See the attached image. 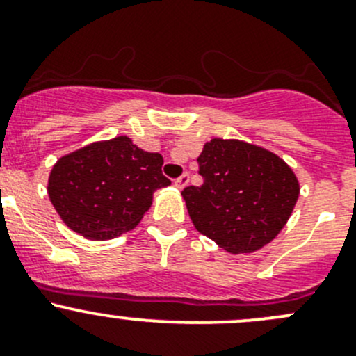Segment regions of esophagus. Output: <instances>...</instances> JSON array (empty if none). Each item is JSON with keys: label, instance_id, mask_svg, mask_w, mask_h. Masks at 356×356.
Wrapping results in <instances>:
<instances>
[{"label": "esophagus", "instance_id": "1", "mask_svg": "<svg viewBox=\"0 0 356 356\" xmlns=\"http://www.w3.org/2000/svg\"><path fill=\"white\" fill-rule=\"evenodd\" d=\"M188 179H190L188 175H186V173H183L181 177L175 179V186H177V188H179V190H181V188H185V186L188 185Z\"/></svg>", "mask_w": 356, "mask_h": 356}]
</instances>
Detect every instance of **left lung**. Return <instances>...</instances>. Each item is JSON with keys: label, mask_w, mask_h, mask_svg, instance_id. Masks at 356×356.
<instances>
[{"label": "left lung", "mask_w": 356, "mask_h": 356, "mask_svg": "<svg viewBox=\"0 0 356 356\" xmlns=\"http://www.w3.org/2000/svg\"><path fill=\"white\" fill-rule=\"evenodd\" d=\"M200 186H186L192 223L232 254L254 252L280 234L299 197L294 171L277 154L213 138L197 157Z\"/></svg>", "instance_id": "1"}]
</instances>
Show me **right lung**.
Returning <instances> with one entry per match:
<instances>
[{"instance_id": "right-lung-1", "label": "right lung", "mask_w": 356, "mask_h": 356, "mask_svg": "<svg viewBox=\"0 0 356 356\" xmlns=\"http://www.w3.org/2000/svg\"><path fill=\"white\" fill-rule=\"evenodd\" d=\"M164 159L128 136L95 142L60 157L48 195L63 223L91 241H107L142 221L157 188L171 185Z\"/></svg>"}]
</instances>
